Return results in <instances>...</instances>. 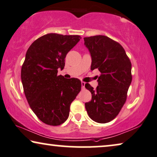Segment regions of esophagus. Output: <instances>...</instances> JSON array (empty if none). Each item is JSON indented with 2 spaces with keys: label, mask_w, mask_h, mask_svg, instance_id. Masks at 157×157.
I'll return each instance as SVG.
<instances>
[{
  "label": "esophagus",
  "mask_w": 157,
  "mask_h": 157,
  "mask_svg": "<svg viewBox=\"0 0 157 157\" xmlns=\"http://www.w3.org/2000/svg\"><path fill=\"white\" fill-rule=\"evenodd\" d=\"M81 85H82V88L84 89L85 88V82H81Z\"/></svg>",
  "instance_id": "esophagus-1"
}]
</instances>
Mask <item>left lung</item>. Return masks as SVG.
<instances>
[{"instance_id":"1","label":"left lung","mask_w":157,"mask_h":157,"mask_svg":"<svg viewBox=\"0 0 157 157\" xmlns=\"http://www.w3.org/2000/svg\"><path fill=\"white\" fill-rule=\"evenodd\" d=\"M84 41L91 54V70L100 72L95 90L88 83L85 85L92 94L85 108L92 120L105 124L118 116L126 103L132 80L131 62L122 46L109 37L98 35Z\"/></svg>"}]
</instances>
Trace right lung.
<instances>
[{"instance_id":"1","label":"right lung","mask_w":157,"mask_h":157,"mask_svg":"<svg viewBox=\"0 0 157 157\" xmlns=\"http://www.w3.org/2000/svg\"><path fill=\"white\" fill-rule=\"evenodd\" d=\"M81 39L78 35L47 33L31 44L21 67V77L29 105L38 118L59 126L68 118L70 107L81 90L78 79L58 75L67 54Z\"/></svg>"}]
</instances>
